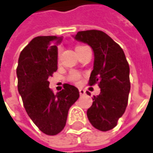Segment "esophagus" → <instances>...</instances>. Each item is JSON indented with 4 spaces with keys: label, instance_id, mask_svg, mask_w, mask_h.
<instances>
[{
    "label": "esophagus",
    "instance_id": "1",
    "mask_svg": "<svg viewBox=\"0 0 153 153\" xmlns=\"http://www.w3.org/2000/svg\"><path fill=\"white\" fill-rule=\"evenodd\" d=\"M79 95H80V96H84V95H85V90L82 89V88H79Z\"/></svg>",
    "mask_w": 153,
    "mask_h": 153
}]
</instances>
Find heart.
Here are the masks:
<instances>
[{"label": "heart", "instance_id": "obj_1", "mask_svg": "<svg viewBox=\"0 0 153 153\" xmlns=\"http://www.w3.org/2000/svg\"><path fill=\"white\" fill-rule=\"evenodd\" d=\"M83 46H78L76 47V49L79 48ZM68 79L73 81V82H75V83H79V79H80V74L78 73V72H71L69 76H68Z\"/></svg>", "mask_w": 153, "mask_h": 153}]
</instances>
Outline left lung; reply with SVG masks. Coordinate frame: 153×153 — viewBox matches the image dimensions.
<instances>
[{"mask_svg": "<svg viewBox=\"0 0 153 153\" xmlns=\"http://www.w3.org/2000/svg\"><path fill=\"white\" fill-rule=\"evenodd\" d=\"M73 37L88 44L94 52L89 85L98 83L100 94L94 96L93 104L87 111L88 120L100 131L111 130L124 114L130 91L129 65L124 51L102 31H81Z\"/></svg>", "mask_w": 153, "mask_h": 153, "instance_id": "8db88e82", "label": "left lung"}]
</instances>
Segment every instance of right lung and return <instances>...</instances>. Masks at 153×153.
I'll return each mask as SVG.
<instances>
[{
	"label": "right lung",
	"mask_w": 153,
	"mask_h": 153,
	"mask_svg": "<svg viewBox=\"0 0 153 153\" xmlns=\"http://www.w3.org/2000/svg\"><path fill=\"white\" fill-rule=\"evenodd\" d=\"M63 37L38 36L20 53L16 68L17 88L25 109L38 128L48 136L60 133L67 115L79 97L76 87L65 84L56 95L48 78L57 70V46Z\"/></svg>",
	"instance_id": "right-lung-1"
}]
</instances>
